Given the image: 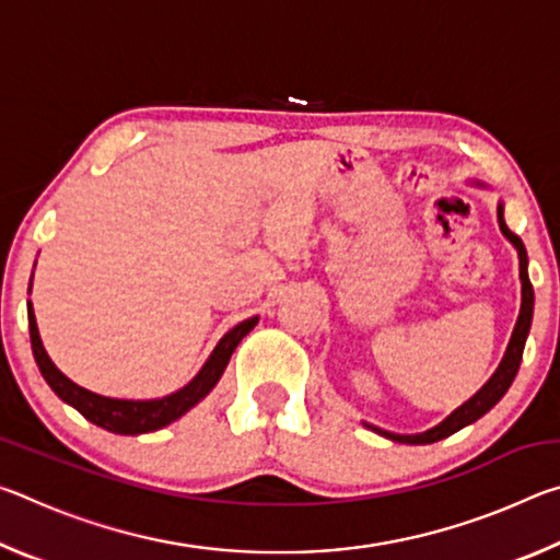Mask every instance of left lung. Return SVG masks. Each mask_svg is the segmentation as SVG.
Returning a JSON list of instances; mask_svg holds the SVG:
<instances>
[{
    "label": "left lung",
    "mask_w": 560,
    "mask_h": 560,
    "mask_svg": "<svg viewBox=\"0 0 560 560\" xmlns=\"http://www.w3.org/2000/svg\"><path fill=\"white\" fill-rule=\"evenodd\" d=\"M499 226L501 232H504L506 240L516 246L518 249V271H521V311H518V320H516V328L514 334H511L509 340V348H506V355L501 360V365L497 368V373L491 375V381L481 387V390L471 397V400L464 402L462 407H457L447 420L440 422L438 428H432L428 432H420V434H395V432H385L381 428H373V424L365 422V428H371L373 432L383 434V438L393 440V442H402V444H430V442H440L444 438H450L462 428H467V424L477 422L481 415H487L491 407H494L504 393L514 383V377L518 373V365H521V355H524V346H526V338H528V328H530V318H534V287H530L528 281V259H526V249H524V242L518 240V234H514L506 226L504 222V205H499Z\"/></svg>",
    "instance_id": "1"
}]
</instances>
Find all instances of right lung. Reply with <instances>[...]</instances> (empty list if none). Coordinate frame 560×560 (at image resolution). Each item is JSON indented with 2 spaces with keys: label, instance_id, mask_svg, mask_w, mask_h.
Returning <instances> with one entry per match:
<instances>
[{
  "label": "right lung",
  "instance_id": "obj_1",
  "mask_svg": "<svg viewBox=\"0 0 560 560\" xmlns=\"http://www.w3.org/2000/svg\"><path fill=\"white\" fill-rule=\"evenodd\" d=\"M257 320H259L257 316L246 318L240 326H234L230 334H224V338L212 350V355L207 358L202 371L197 373L195 381L187 383L183 390H177L167 397H160V400H113V397H103V395L86 390V387L75 385L51 363V358L46 355V350L42 346L39 328H36V318H34V308L30 303L32 350H34L36 365H39L44 381L49 383L51 390L59 395L63 402L75 407V410L86 417V420L98 424V428H103V430L116 432V434L155 432L160 428H165V424L175 422L177 417H183L189 407H195L217 385V381H220L224 373L226 363H230L234 348L240 346V340L249 334L254 326H257Z\"/></svg>",
  "mask_w": 560,
  "mask_h": 560
}]
</instances>
